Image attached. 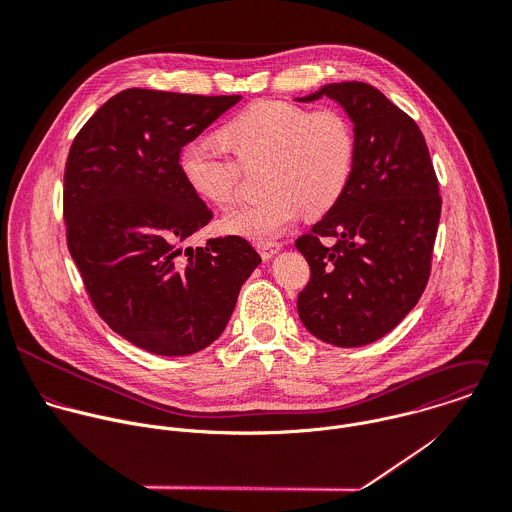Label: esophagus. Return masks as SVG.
<instances>
[{
    "instance_id": "esophagus-1",
    "label": "esophagus",
    "mask_w": 512,
    "mask_h": 512,
    "mask_svg": "<svg viewBox=\"0 0 512 512\" xmlns=\"http://www.w3.org/2000/svg\"><path fill=\"white\" fill-rule=\"evenodd\" d=\"M283 249V243L279 241H267V243H257V251L261 253L263 259H271L273 255H277Z\"/></svg>"
}]
</instances>
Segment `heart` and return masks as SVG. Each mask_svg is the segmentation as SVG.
Returning a JSON list of instances; mask_svg holds the SVG:
<instances>
[{"instance_id": "heart-1", "label": "heart", "mask_w": 512, "mask_h": 512, "mask_svg": "<svg viewBox=\"0 0 512 512\" xmlns=\"http://www.w3.org/2000/svg\"><path fill=\"white\" fill-rule=\"evenodd\" d=\"M219 137L241 165H265L263 189L269 195L221 219L225 233L255 243L279 237L301 211H329L343 195L355 163L351 121L333 107L309 111L293 101H255L227 121ZM239 163L211 141H191L179 157L181 175L193 193L219 207L237 199Z\"/></svg>"}]
</instances>
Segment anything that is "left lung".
Returning <instances> with one entry per match:
<instances>
[{
  "label": "left lung",
  "mask_w": 512,
  "mask_h": 512,
  "mask_svg": "<svg viewBox=\"0 0 512 512\" xmlns=\"http://www.w3.org/2000/svg\"><path fill=\"white\" fill-rule=\"evenodd\" d=\"M335 99L353 121L355 163L327 215L295 247L311 267L297 311L311 335L363 347L419 303L441 217V195L419 125L363 81L323 85L297 101ZM333 238L334 245H322Z\"/></svg>",
  "instance_id": "8db88e82"
}]
</instances>
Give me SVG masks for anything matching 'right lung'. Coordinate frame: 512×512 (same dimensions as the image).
<instances>
[{"instance_id": "add662e5", "label": "right lung", "mask_w": 512, "mask_h": 512, "mask_svg": "<svg viewBox=\"0 0 512 512\" xmlns=\"http://www.w3.org/2000/svg\"><path fill=\"white\" fill-rule=\"evenodd\" d=\"M239 99L125 89L71 143L63 175L69 253L99 317L153 355L209 347L261 263L237 235L183 249L213 213L183 179L181 149Z\"/></svg>"}]
</instances>
